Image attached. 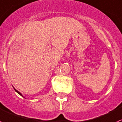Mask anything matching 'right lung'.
Listing matches in <instances>:
<instances>
[{
  "mask_svg": "<svg viewBox=\"0 0 122 122\" xmlns=\"http://www.w3.org/2000/svg\"><path fill=\"white\" fill-rule=\"evenodd\" d=\"M14 90H15V92H17V93H18V94L20 95H21V96L23 97V95H22V93H20V92H18V91H17V90H16L15 88H14Z\"/></svg>",
  "mask_w": 122,
  "mask_h": 122,
  "instance_id": "1",
  "label": "right lung"
}]
</instances>
